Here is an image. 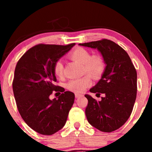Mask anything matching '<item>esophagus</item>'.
Listing matches in <instances>:
<instances>
[{
	"mask_svg": "<svg viewBox=\"0 0 152 152\" xmlns=\"http://www.w3.org/2000/svg\"><path fill=\"white\" fill-rule=\"evenodd\" d=\"M75 96L76 98H77V97H80L82 96V95L79 94V93H75Z\"/></svg>",
	"mask_w": 152,
	"mask_h": 152,
	"instance_id": "1",
	"label": "esophagus"
}]
</instances>
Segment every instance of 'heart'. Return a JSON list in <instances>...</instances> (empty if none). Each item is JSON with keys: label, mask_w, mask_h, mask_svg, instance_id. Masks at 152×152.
<instances>
[{"label": "heart", "mask_w": 152, "mask_h": 152, "mask_svg": "<svg viewBox=\"0 0 152 152\" xmlns=\"http://www.w3.org/2000/svg\"><path fill=\"white\" fill-rule=\"evenodd\" d=\"M69 57L73 61L82 65L83 72H86L93 79H99L102 75L105 69V64L102 58L99 56H92L87 50L77 48L70 54ZM64 66L61 61L55 62L54 65V72L57 77L63 75ZM91 84L89 76L86 75L80 79L70 81L67 88L75 93H82L86 87Z\"/></svg>", "instance_id": "b5f03b06"}]
</instances>
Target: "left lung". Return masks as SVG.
I'll use <instances>...</instances> for the list:
<instances>
[{
	"mask_svg": "<svg viewBox=\"0 0 152 152\" xmlns=\"http://www.w3.org/2000/svg\"><path fill=\"white\" fill-rule=\"evenodd\" d=\"M80 45L97 49L102 56L106 67L91 93L104 97L97 101L85 95L88 122L103 132H113L122 126L132 113L137 93V72L129 56L113 41L102 39Z\"/></svg>",
	"mask_w": 152,
	"mask_h": 152,
	"instance_id": "obj_1",
	"label": "left lung"
}]
</instances>
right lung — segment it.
<instances>
[{
    "mask_svg": "<svg viewBox=\"0 0 152 152\" xmlns=\"http://www.w3.org/2000/svg\"><path fill=\"white\" fill-rule=\"evenodd\" d=\"M75 45H37L16 64L12 83L16 106L26 123L39 134H55L67 120L75 94L54 84V65ZM53 91L62 93L58 99L49 98Z\"/></svg>",
    "mask_w": 152,
    "mask_h": 152,
    "instance_id": "1",
    "label": "right lung"
}]
</instances>
